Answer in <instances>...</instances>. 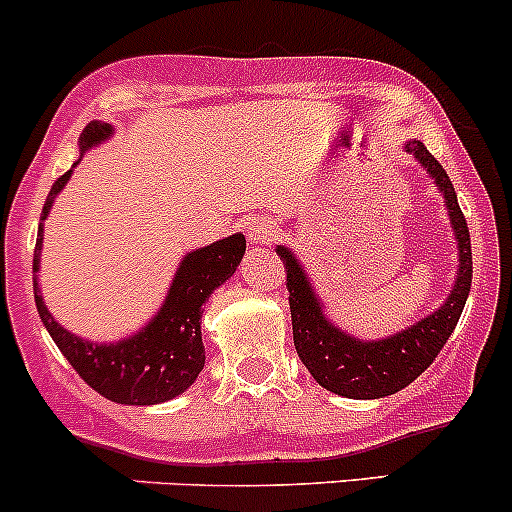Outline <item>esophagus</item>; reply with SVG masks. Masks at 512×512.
I'll list each match as a JSON object with an SVG mask.
<instances>
[{"mask_svg":"<svg viewBox=\"0 0 512 512\" xmlns=\"http://www.w3.org/2000/svg\"><path fill=\"white\" fill-rule=\"evenodd\" d=\"M278 229L268 217H254L246 226V236L254 246H268L273 239H276Z\"/></svg>","mask_w":512,"mask_h":512,"instance_id":"esophagus-1","label":"esophagus"}]
</instances>
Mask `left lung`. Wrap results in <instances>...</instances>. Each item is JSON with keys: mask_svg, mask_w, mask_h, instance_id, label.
<instances>
[{"mask_svg": "<svg viewBox=\"0 0 512 512\" xmlns=\"http://www.w3.org/2000/svg\"><path fill=\"white\" fill-rule=\"evenodd\" d=\"M407 152H412L426 167V172L436 179V187L444 192L458 241V278L453 283L449 300L436 313L426 315L409 330L387 337V340L360 342L342 333L325 318L303 268L298 266V258L283 246L276 249L281 261L286 263L288 303H291L293 342L298 357L320 387L340 394V397L379 399L412 384L446 345L461 318L468 291H471V236H468L466 217L458 207L451 179L439 165V160L426 150L424 142L412 140L407 145Z\"/></svg>", "mask_w": 512, "mask_h": 512, "instance_id": "8db88e82", "label": "left lung"}]
</instances>
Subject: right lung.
Instances as JSON below:
<instances>
[{
  "instance_id": "1",
  "label": "right lung",
  "mask_w": 512,
  "mask_h": 512,
  "mask_svg": "<svg viewBox=\"0 0 512 512\" xmlns=\"http://www.w3.org/2000/svg\"><path fill=\"white\" fill-rule=\"evenodd\" d=\"M110 133L113 130L108 123L93 120L81 135V150L98 145ZM68 177H71V170L54 182L49 197H46L41 221L49 214L56 194L66 187ZM41 244H44V226H39V239H36L34 271H39ZM244 251V234H234L184 256L165 305L155 315V320L142 328V333L115 342V345H96V342H86L63 330L46 310L34 276L36 310L63 357L71 362L73 370L88 387L118 404H160L192 387V382L202 372L204 300L226 278H231Z\"/></svg>"
}]
</instances>
